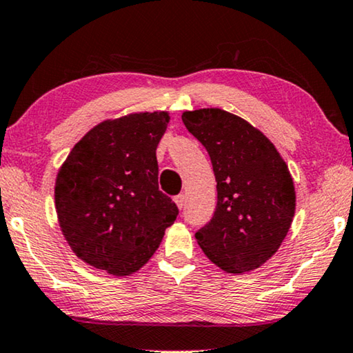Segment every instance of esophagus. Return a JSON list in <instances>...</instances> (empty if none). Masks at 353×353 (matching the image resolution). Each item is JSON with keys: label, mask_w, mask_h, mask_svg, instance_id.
I'll list each match as a JSON object with an SVG mask.
<instances>
[{"label": "esophagus", "mask_w": 353, "mask_h": 353, "mask_svg": "<svg viewBox=\"0 0 353 353\" xmlns=\"http://www.w3.org/2000/svg\"><path fill=\"white\" fill-rule=\"evenodd\" d=\"M174 201H176V204L179 208H183V204H185V196H183V193H179V194H176L174 196Z\"/></svg>", "instance_id": "obj_1"}]
</instances>
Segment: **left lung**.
<instances>
[{
  "mask_svg": "<svg viewBox=\"0 0 353 353\" xmlns=\"http://www.w3.org/2000/svg\"><path fill=\"white\" fill-rule=\"evenodd\" d=\"M182 122L208 150L217 182V206L194 238L222 270H255L276 254L292 225L290 171L271 141L238 115L187 110Z\"/></svg>",
  "mask_w": 353,
  "mask_h": 353,
  "instance_id": "1",
  "label": "left lung"
}]
</instances>
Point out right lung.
<instances>
[{"label": "right lung", "mask_w": 353, "mask_h": 353, "mask_svg": "<svg viewBox=\"0 0 353 353\" xmlns=\"http://www.w3.org/2000/svg\"><path fill=\"white\" fill-rule=\"evenodd\" d=\"M166 112L108 120L83 136L55 183L63 234L79 259L114 276L144 266L179 215L159 188Z\"/></svg>", "instance_id": "right-lung-1"}]
</instances>
